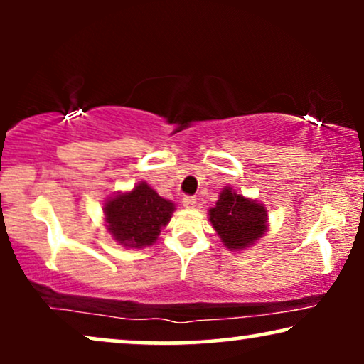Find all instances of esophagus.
Returning a JSON list of instances; mask_svg holds the SVG:
<instances>
[{
  "label": "esophagus",
  "mask_w": 364,
  "mask_h": 364,
  "mask_svg": "<svg viewBox=\"0 0 364 364\" xmlns=\"http://www.w3.org/2000/svg\"><path fill=\"white\" fill-rule=\"evenodd\" d=\"M182 203H183V207H187V208H193L197 205V198L196 197H192V196H186L182 198Z\"/></svg>",
  "instance_id": "1"
}]
</instances>
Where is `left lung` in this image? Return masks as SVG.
I'll list each match as a JSON object with an SVG mask.
<instances>
[{
	"label": "left lung",
	"mask_w": 364,
	"mask_h": 364,
	"mask_svg": "<svg viewBox=\"0 0 364 364\" xmlns=\"http://www.w3.org/2000/svg\"><path fill=\"white\" fill-rule=\"evenodd\" d=\"M208 213L222 242L232 250L252 245L267 230V208L235 193L230 187L223 188Z\"/></svg>",
	"instance_id": "left-lung-1"
}]
</instances>
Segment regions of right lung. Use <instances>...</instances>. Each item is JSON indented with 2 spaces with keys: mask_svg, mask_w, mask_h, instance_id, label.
I'll use <instances>...</instances> for the list:
<instances>
[{
  "mask_svg": "<svg viewBox=\"0 0 364 364\" xmlns=\"http://www.w3.org/2000/svg\"><path fill=\"white\" fill-rule=\"evenodd\" d=\"M173 212V203L162 198L146 182L132 192L114 197L104 207L107 230L114 240L126 247L141 248L156 242Z\"/></svg>",
  "mask_w": 364,
  "mask_h": 364,
  "instance_id": "1",
  "label": "right lung"
}]
</instances>
